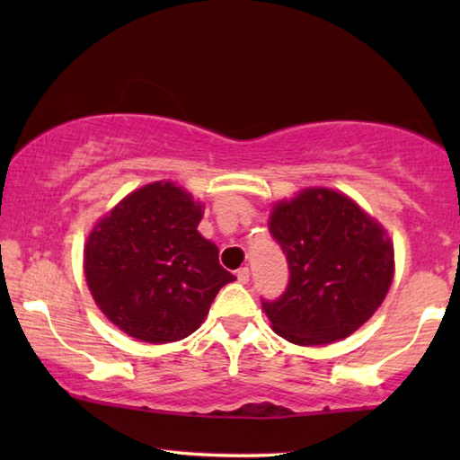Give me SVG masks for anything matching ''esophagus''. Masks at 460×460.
I'll return each mask as SVG.
<instances>
[{
    "instance_id": "34e87169",
    "label": "esophagus",
    "mask_w": 460,
    "mask_h": 460,
    "mask_svg": "<svg viewBox=\"0 0 460 460\" xmlns=\"http://www.w3.org/2000/svg\"><path fill=\"white\" fill-rule=\"evenodd\" d=\"M237 279H239L241 284H247L249 282V268H241L237 271Z\"/></svg>"
}]
</instances>
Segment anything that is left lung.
<instances>
[{
	"label": "left lung",
	"mask_w": 460,
	"mask_h": 460,
	"mask_svg": "<svg viewBox=\"0 0 460 460\" xmlns=\"http://www.w3.org/2000/svg\"><path fill=\"white\" fill-rule=\"evenodd\" d=\"M270 233L290 270L284 294L261 300L279 337L326 345L353 334L381 306L394 278L392 239L347 194L305 189L279 200Z\"/></svg>",
	"instance_id": "obj_1"
}]
</instances>
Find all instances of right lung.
I'll list each match as a JSON object with an SVG mask.
<instances>
[{
    "label": "right lung",
    "instance_id": "right-lung-1",
    "mask_svg": "<svg viewBox=\"0 0 460 460\" xmlns=\"http://www.w3.org/2000/svg\"><path fill=\"white\" fill-rule=\"evenodd\" d=\"M202 205L174 182L128 194L91 231L84 278L109 321L144 342L189 337L235 279L199 233Z\"/></svg>",
    "mask_w": 460,
    "mask_h": 460
}]
</instances>
